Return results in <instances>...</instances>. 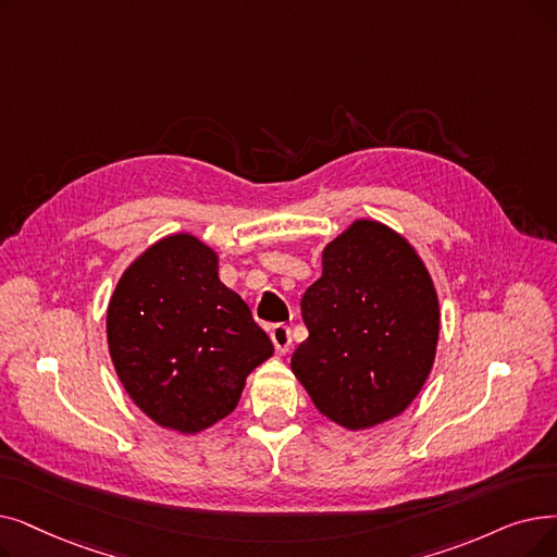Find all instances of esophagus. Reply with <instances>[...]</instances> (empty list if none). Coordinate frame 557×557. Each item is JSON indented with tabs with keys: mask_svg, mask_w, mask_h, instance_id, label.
Wrapping results in <instances>:
<instances>
[{
	"mask_svg": "<svg viewBox=\"0 0 557 557\" xmlns=\"http://www.w3.org/2000/svg\"><path fill=\"white\" fill-rule=\"evenodd\" d=\"M271 338H273L275 350H277L280 355H284L288 348H292V327L282 325V323L273 325V327H271Z\"/></svg>",
	"mask_w": 557,
	"mask_h": 557,
	"instance_id": "esophagus-1",
	"label": "esophagus"
}]
</instances>
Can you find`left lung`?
<instances>
[{"instance_id": "8db88e82", "label": "left lung", "mask_w": 557, "mask_h": 557, "mask_svg": "<svg viewBox=\"0 0 557 557\" xmlns=\"http://www.w3.org/2000/svg\"><path fill=\"white\" fill-rule=\"evenodd\" d=\"M309 336L292 369L321 414L348 430L398 417L430 375L440 302L423 261L375 221L323 250V275L300 302Z\"/></svg>"}]
</instances>
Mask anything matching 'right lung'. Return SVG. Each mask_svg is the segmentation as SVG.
I'll return each mask as SVG.
<instances>
[{
  "label": "right lung",
  "mask_w": 557,
  "mask_h": 557,
  "mask_svg": "<svg viewBox=\"0 0 557 557\" xmlns=\"http://www.w3.org/2000/svg\"><path fill=\"white\" fill-rule=\"evenodd\" d=\"M107 336L132 400L184 434L232 414L250 371L273 355L250 307L219 280V257L190 234L161 238L123 273Z\"/></svg>",
  "instance_id": "1"
}]
</instances>
